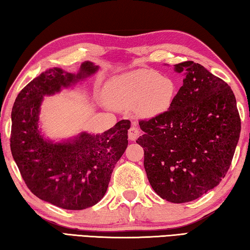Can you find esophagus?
I'll return each instance as SVG.
<instances>
[{"mask_svg":"<svg viewBox=\"0 0 250 250\" xmlns=\"http://www.w3.org/2000/svg\"><path fill=\"white\" fill-rule=\"evenodd\" d=\"M128 135L130 141H135L139 138V135H140V130L138 129V126L135 125V124H132V125H131Z\"/></svg>","mask_w":250,"mask_h":250,"instance_id":"1","label":"esophagus"}]
</instances>
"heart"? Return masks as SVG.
Instances as JSON below:
<instances>
[{
    "label": "heart",
    "instance_id": "1",
    "mask_svg": "<svg viewBox=\"0 0 250 250\" xmlns=\"http://www.w3.org/2000/svg\"><path fill=\"white\" fill-rule=\"evenodd\" d=\"M176 97V84L171 78L153 70L139 69L110 80L104 98L110 107L130 110L143 118H155L171 109Z\"/></svg>",
    "mask_w": 250,
    "mask_h": 250
}]
</instances>
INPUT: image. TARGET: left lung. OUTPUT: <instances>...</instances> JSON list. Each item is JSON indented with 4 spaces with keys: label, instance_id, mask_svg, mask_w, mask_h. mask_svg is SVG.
Segmentation results:
<instances>
[{
    "label": "left lung",
    "instance_id": "left-lung-1",
    "mask_svg": "<svg viewBox=\"0 0 250 250\" xmlns=\"http://www.w3.org/2000/svg\"><path fill=\"white\" fill-rule=\"evenodd\" d=\"M183 86L171 109L139 122L152 188L163 200L186 203L217 186L230 167L240 134V118L230 87L202 65H174Z\"/></svg>",
    "mask_w": 250,
    "mask_h": 250
}]
</instances>
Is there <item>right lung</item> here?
<instances>
[{"instance_id": "add662e5", "label": "right lung", "mask_w": 250, "mask_h": 250, "mask_svg": "<svg viewBox=\"0 0 250 250\" xmlns=\"http://www.w3.org/2000/svg\"><path fill=\"white\" fill-rule=\"evenodd\" d=\"M99 69L83 62L77 74L49 68L24 87L12 109L11 151L23 180L42 201L79 210L97 204L107 192L111 173L128 146L131 122L121 120L104 133L86 131L61 141L40 128L45 96L74 87Z\"/></svg>"}]
</instances>
